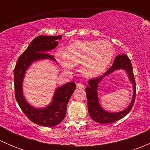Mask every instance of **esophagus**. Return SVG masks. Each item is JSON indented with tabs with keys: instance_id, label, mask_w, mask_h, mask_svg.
I'll use <instances>...</instances> for the list:
<instances>
[{
	"instance_id": "esophagus-1",
	"label": "esophagus",
	"mask_w": 150,
	"mask_h": 150,
	"mask_svg": "<svg viewBox=\"0 0 150 150\" xmlns=\"http://www.w3.org/2000/svg\"><path fill=\"white\" fill-rule=\"evenodd\" d=\"M77 87H78V88H83L84 85L83 83H77Z\"/></svg>"
}]
</instances>
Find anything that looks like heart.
<instances>
[{
	"label": "heart",
	"instance_id": "1",
	"mask_svg": "<svg viewBox=\"0 0 150 150\" xmlns=\"http://www.w3.org/2000/svg\"><path fill=\"white\" fill-rule=\"evenodd\" d=\"M115 50L107 40H86L74 42L66 48L64 52L58 51L57 57L64 67L73 69L79 65L84 77L92 78L103 73L111 63Z\"/></svg>",
	"mask_w": 150,
	"mask_h": 150
}]
</instances>
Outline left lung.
<instances>
[{"mask_svg": "<svg viewBox=\"0 0 150 150\" xmlns=\"http://www.w3.org/2000/svg\"><path fill=\"white\" fill-rule=\"evenodd\" d=\"M120 69H123L127 72L130 82L132 84L133 89H134L132 100L129 107L122 111L119 112V113H110L104 110L99 104L97 93L98 86L104 77L111 74L112 72ZM88 83V86L86 88L88 102V110L90 117L94 121L102 124L111 123V122H115L117 120L122 119L132 109L134 102H135L136 86H137V85H136L135 79H134V72H133V67L132 65H131V61L125 54H122L121 55L119 54L118 56H117L116 58L115 59L114 62H113L112 65L110 67V69L103 75L98 77V78L91 79Z\"/></svg>", "mask_w": 150, "mask_h": 150, "instance_id": "8db88e82", "label": "left lung"}]
</instances>
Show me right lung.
<instances>
[{
  "mask_svg": "<svg viewBox=\"0 0 150 150\" xmlns=\"http://www.w3.org/2000/svg\"><path fill=\"white\" fill-rule=\"evenodd\" d=\"M62 35H39L33 40L23 54L19 57L13 70L15 98L25 115L32 122L43 126L53 127L57 125L64 118L69 98L76 88L75 82H69L57 88L52 102L43 108H35L27 102L22 91V83L25 72L33 62L41 59L56 61L48 51L58 46L57 40H61Z\"/></svg>",
  "mask_w": 150,
  "mask_h": 150,
  "instance_id": "add662e5",
  "label": "right lung"
}]
</instances>
